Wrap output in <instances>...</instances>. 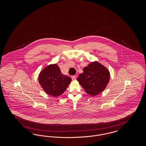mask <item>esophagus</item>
<instances>
[{
  "label": "esophagus",
  "instance_id": "obj_1",
  "mask_svg": "<svg viewBox=\"0 0 146 146\" xmlns=\"http://www.w3.org/2000/svg\"><path fill=\"white\" fill-rule=\"evenodd\" d=\"M71 78H72V79L73 80H75L76 79V76H72Z\"/></svg>",
  "mask_w": 146,
  "mask_h": 146
}]
</instances>
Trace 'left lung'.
Listing matches in <instances>:
<instances>
[{"instance_id":"left-lung-1","label":"left lung","mask_w":146,"mask_h":146,"mask_svg":"<svg viewBox=\"0 0 146 146\" xmlns=\"http://www.w3.org/2000/svg\"><path fill=\"white\" fill-rule=\"evenodd\" d=\"M83 71L77 80L88 94L95 96L104 90L110 79V73L106 67L95 61L84 67Z\"/></svg>"}]
</instances>
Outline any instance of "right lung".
Segmentation results:
<instances>
[{
  "label": "right lung",
  "mask_w": 146,
  "mask_h": 146,
  "mask_svg": "<svg viewBox=\"0 0 146 146\" xmlns=\"http://www.w3.org/2000/svg\"><path fill=\"white\" fill-rule=\"evenodd\" d=\"M39 83L49 95L57 97L62 95L72 81V79L61 73L57 64H50L39 74Z\"/></svg>",
  "instance_id": "1"
}]
</instances>
